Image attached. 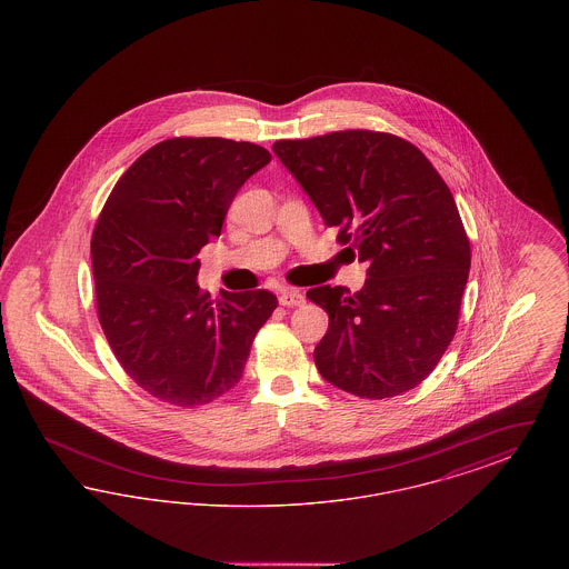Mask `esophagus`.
<instances>
[{"mask_svg":"<svg viewBox=\"0 0 569 569\" xmlns=\"http://www.w3.org/2000/svg\"><path fill=\"white\" fill-rule=\"evenodd\" d=\"M305 302V297L295 290V288H288V290H283L281 295H279V305H283V307H298V305H302Z\"/></svg>","mask_w":569,"mask_h":569,"instance_id":"1","label":"esophagus"}]
</instances>
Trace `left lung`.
I'll use <instances>...</instances> for the list:
<instances>
[{"instance_id": "1", "label": "left lung", "mask_w": 569, "mask_h": 569, "mask_svg": "<svg viewBox=\"0 0 569 569\" xmlns=\"http://www.w3.org/2000/svg\"><path fill=\"white\" fill-rule=\"evenodd\" d=\"M272 151L352 260L367 264L353 295L341 286L307 292L330 320L313 352L318 371L360 399L416 388L457 332L471 267L452 191L418 147L386 132L277 140Z\"/></svg>"}]
</instances>
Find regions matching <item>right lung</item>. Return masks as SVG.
Returning <instances> with one entry per match:
<instances>
[{
  "label": "right lung",
  "mask_w": 569,
  "mask_h": 569,
  "mask_svg": "<svg viewBox=\"0 0 569 569\" xmlns=\"http://www.w3.org/2000/svg\"><path fill=\"white\" fill-rule=\"evenodd\" d=\"M269 162L253 142L168 138L123 172L96 223L100 325L123 371L163 403L207 406L234 388L277 307L269 290L213 300L196 283L200 249L221 234L237 191Z\"/></svg>",
  "instance_id": "add662e5"
}]
</instances>
